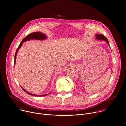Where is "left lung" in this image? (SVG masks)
<instances>
[{
    "label": "left lung",
    "mask_w": 126,
    "mask_h": 126,
    "mask_svg": "<svg viewBox=\"0 0 126 126\" xmlns=\"http://www.w3.org/2000/svg\"><path fill=\"white\" fill-rule=\"evenodd\" d=\"M95 37H96V39L105 40V41H106V42H107V43L108 44V45H109L108 40V39H107V38L104 35H102V34H97V35H96Z\"/></svg>",
    "instance_id": "left-lung-1"
}]
</instances>
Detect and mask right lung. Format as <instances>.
Masks as SVG:
<instances>
[{
    "mask_svg": "<svg viewBox=\"0 0 126 126\" xmlns=\"http://www.w3.org/2000/svg\"><path fill=\"white\" fill-rule=\"evenodd\" d=\"M45 38H46V36L42 33L39 32H33V33H31L29 34H28L27 36L22 40V41L21 42V43H20L18 47L17 48L16 51L15 52V57H14V64L15 63V60H16V55H17V53L18 52V50H19V49L20 48V47L22 46L23 43L26 41H28L30 39H38V40H43L45 39ZM22 89H23V90L26 93H27L28 94L30 95H32L33 96H38V97H42V96H45L48 95V94H45V95H35V94H33L31 93H30L29 92H28L27 91H26L25 90H24L22 87H21Z\"/></svg>",
    "mask_w": 126,
    "mask_h": 126,
    "instance_id": "add662e5",
    "label": "right lung"
}]
</instances>
